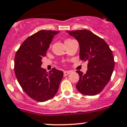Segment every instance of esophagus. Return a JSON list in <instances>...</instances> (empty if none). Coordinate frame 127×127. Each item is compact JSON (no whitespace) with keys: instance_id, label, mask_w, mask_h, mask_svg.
Masks as SVG:
<instances>
[{"instance_id":"obj_1","label":"esophagus","mask_w":127,"mask_h":127,"mask_svg":"<svg viewBox=\"0 0 127 127\" xmlns=\"http://www.w3.org/2000/svg\"><path fill=\"white\" fill-rule=\"evenodd\" d=\"M70 73V71H64V76H66V75H69Z\"/></svg>"}]
</instances>
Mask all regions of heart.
<instances>
[{"label":"heart","mask_w":127,"mask_h":127,"mask_svg":"<svg viewBox=\"0 0 127 127\" xmlns=\"http://www.w3.org/2000/svg\"><path fill=\"white\" fill-rule=\"evenodd\" d=\"M70 40H71V39H67V40H65V42H68V41H70Z\"/></svg>","instance_id":"obj_1"}]
</instances>
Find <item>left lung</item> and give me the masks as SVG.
Returning <instances> with one entry per match:
<instances>
[{"instance_id": "left-lung-1", "label": "left lung", "mask_w": 127, "mask_h": 127, "mask_svg": "<svg viewBox=\"0 0 127 127\" xmlns=\"http://www.w3.org/2000/svg\"><path fill=\"white\" fill-rule=\"evenodd\" d=\"M78 42L80 58L88 61L87 71H76L80 79L76 87L86 95H95L103 90L111 77L115 61L111 50L102 38L87 30L66 31Z\"/></svg>"}]
</instances>
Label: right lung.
<instances>
[{
	"mask_svg": "<svg viewBox=\"0 0 127 127\" xmlns=\"http://www.w3.org/2000/svg\"><path fill=\"white\" fill-rule=\"evenodd\" d=\"M59 31L40 30L25 40L16 54L14 71L19 85L32 99L45 102L59 89L63 72L52 68L49 73L41 68L42 59Z\"/></svg>",
	"mask_w": 127,
	"mask_h": 127,
	"instance_id": "add662e5",
	"label": "right lung"
}]
</instances>
